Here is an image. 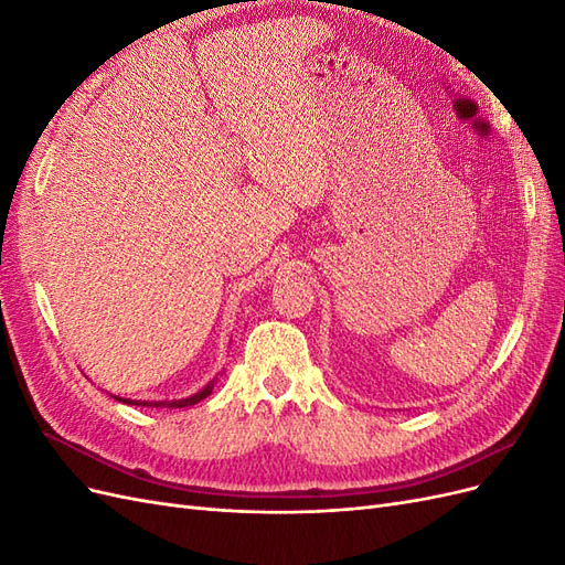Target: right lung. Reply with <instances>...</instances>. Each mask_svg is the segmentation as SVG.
I'll return each instance as SVG.
<instances>
[{"instance_id": "1", "label": "right lung", "mask_w": 565, "mask_h": 565, "mask_svg": "<svg viewBox=\"0 0 565 565\" xmlns=\"http://www.w3.org/2000/svg\"><path fill=\"white\" fill-rule=\"evenodd\" d=\"M214 382H216V380H212L207 386L200 388L198 393H193V396L179 398V401H129V398H117V396H113V398H115V401H122V403H127V405H143V407H188V405L200 403L202 398H207L210 393H212V388H214Z\"/></svg>"}]
</instances>
